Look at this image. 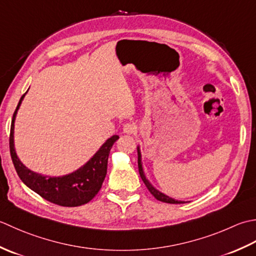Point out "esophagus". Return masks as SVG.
Here are the masks:
<instances>
[{
    "label": "esophagus",
    "instance_id": "34e87169",
    "mask_svg": "<svg viewBox=\"0 0 256 256\" xmlns=\"http://www.w3.org/2000/svg\"><path fill=\"white\" fill-rule=\"evenodd\" d=\"M124 132L127 134H134L137 132V126H136L134 124L128 122L124 126Z\"/></svg>",
    "mask_w": 256,
    "mask_h": 256
}]
</instances>
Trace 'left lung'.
I'll return each mask as SVG.
<instances>
[{"label": "left lung", "instance_id": "1", "mask_svg": "<svg viewBox=\"0 0 256 256\" xmlns=\"http://www.w3.org/2000/svg\"><path fill=\"white\" fill-rule=\"evenodd\" d=\"M137 151H138V168H139V174L142 176V179L144 181V184H146V186L148 188V190L150 191V194H152L156 199L161 201V202H166V203H171V204H180V203H184V201H178L172 199V198L164 194L162 192H160L159 190L156 189V188L150 184L148 181V179L146 178L144 172V168H142V152H140V148L137 147Z\"/></svg>", "mask_w": 256, "mask_h": 256}]
</instances>
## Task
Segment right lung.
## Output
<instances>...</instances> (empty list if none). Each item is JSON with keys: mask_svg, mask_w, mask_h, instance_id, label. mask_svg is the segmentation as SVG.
Masks as SVG:
<instances>
[{"mask_svg": "<svg viewBox=\"0 0 256 256\" xmlns=\"http://www.w3.org/2000/svg\"><path fill=\"white\" fill-rule=\"evenodd\" d=\"M25 95L26 92L20 97L18 105L13 114L11 132H10V152L20 179L30 190L57 206H78L86 204L100 190L107 174L109 152L119 136L114 134L112 137L107 139L106 142L84 166L72 174L62 176H48L36 174L20 162L14 148L15 117Z\"/></svg>", "mask_w": 256, "mask_h": 256, "instance_id": "1", "label": "right lung"}]
</instances>
